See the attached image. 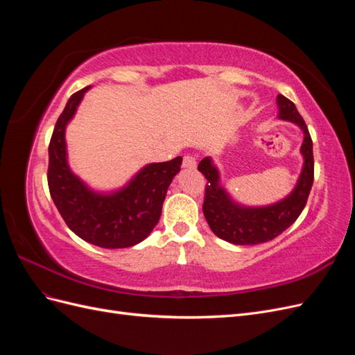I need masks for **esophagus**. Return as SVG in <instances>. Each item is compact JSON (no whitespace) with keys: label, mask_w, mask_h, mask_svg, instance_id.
Segmentation results:
<instances>
[{"label":"esophagus","mask_w":355,"mask_h":355,"mask_svg":"<svg viewBox=\"0 0 355 355\" xmlns=\"http://www.w3.org/2000/svg\"><path fill=\"white\" fill-rule=\"evenodd\" d=\"M184 167L185 168H196L197 167V161L192 155H185L184 157Z\"/></svg>","instance_id":"obj_1"}]
</instances>
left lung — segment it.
Listing matches in <instances>:
<instances>
[{
    "label": "left lung",
    "instance_id": "left-lung-1",
    "mask_svg": "<svg viewBox=\"0 0 355 355\" xmlns=\"http://www.w3.org/2000/svg\"><path fill=\"white\" fill-rule=\"evenodd\" d=\"M278 118L296 124L304 132V142L300 154L304 157V166L293 191L287 197L270 206L247 207L234 201L228 191L220 185L218 167L210 157L202 158L198 170L207 179L206 194H204L202 213L210 230L219 239L239 244L253 245L266 243L280 235L292 225L302 213L309 191L314 182V155L313 141L304 118L297 112L292 101L283 94L277 96Z\"/></svg>",
    "mask_w": 355,
    "mask_h": 355
}]
</instances>
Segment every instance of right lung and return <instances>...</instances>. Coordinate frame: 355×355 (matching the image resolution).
<instances>
[{
	"instance_id": "obj_1",
	"label": "right lung",
	"mask_w": 355,
	"mask_h": 355,
	"mask_svg": "<svg viewBox=\"0 0 355 355\" xmlns=\"http://www.w3.org/2000/svg\"><path fill=\"white\" fill-rule=\"evenodd\" d=\"M89 89L73 93L58 118L49 145V189L60 216L80 239L103 249H124L155 228L182 157L146 164L127 185L106 194L85 185L69 168L65 130Z\"/></svg>"
}]
</instances>
